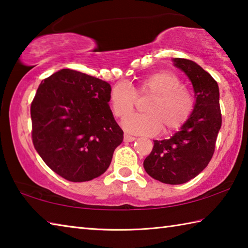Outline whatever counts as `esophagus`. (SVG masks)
<instances>
[{
	"mask_svg": "<svg viewBox=\"0 0 248 248\" xmlns=\"http://www.w3.org/2000/svg\"><path fill=\"white\" fill-rule=\"evenodd\" d=\"M136 139H137L136 137H132V136H130V134H127V133H125L124 136V142H132V141H134Z\"/></svg>",
	"mask_w": 248,
	"mask_h": 248,
	"instance_id": "1",
	"label": "esophagus"
}]
</instances>
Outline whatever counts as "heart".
Segmentation results:
<instances>
[{"label": "heart", "instance_id": "b5f03b06", "mask_svg": "<svg viewBox=\"0 0 248 248\" xmlns=\"http://www.w3.org/2000/svg\"><path fill=\"white\" fill-rule=\"evenodd\" d=\"M150 97L140 115L123 121L124 128L134 134L153 136L157 132H173L189 119L195 107L194 96L183 87L180 78L170 71H159L138 83L136 89L128 84L118 83L109 95L111 109L117 118H124L133 111L136 96Z\"/></svg>", "mask_w": 248, "mask_h": 248}]
</instances>
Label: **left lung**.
Wrapping results in <instances>:
<instances>
[{"mask_svg":"<svg viewBox=\"0 0 248 248\" xmlns=\"http://www.w3.org/2000/svg\"><path fill=\"white\" fill-rule=\"evenodd\" d=\"M174 65L190 79L195 107L184 125L166 140H154L143 166L151 177L170 185L189 182L200 174L215 153L222 124L219 86L215 78L196 62L173 59Z\"/></svg>","mask_w":248,"mask_h":248,"instance_id":"8db88e82","label":"left lung"}]
</instances>
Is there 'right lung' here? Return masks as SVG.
<instances>
[{
  "label": "right lung",
  "instance_id": "1",
  "mask_svg": "<svg viewBox=\"0 0 248 248\" xmlns=\"http://www.w3.org/2000/svg\"><path fill=\"white\" fill-rule=\"evenodd\" d=\"M110 91L103 79L70 69L40 83L31 107L32 143L64 179L81 183L104 174L123 142L108 104Z\"/></svg>",
  "mask_w": 248,
  "mask_h": 248
}]
</instances>
